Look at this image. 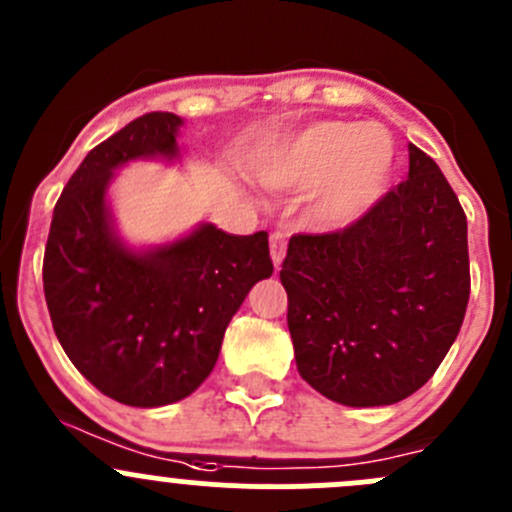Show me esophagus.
I'll return each mask as SVG.
<instances>
[{
  "mask_svg": "<svg viewBox=\"0 0 512 512\" xmlns=\"http://www.w3.org/2000/svg\"><path fill=\"white\" fill-rule=\"evenodd\" d=\"M285 252H287V232L275 230L270 235V255H272V262H275V267L282 265V260H285Z\"/></svg>",
  "mask_w": 512,
  "mask_h": 512,
  "instance_id": "1",
  "label": "esophagus"
}]
</instances>
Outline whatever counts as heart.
<instances>
[{"mask_svg":"<svg viewBox=\"0 0 512 512\" xmlns=\"http://www.w3.org/2000/svg\"><path fill=\"white\" fill-rule=\"evenodd\" d=\"M394 141L381 126L319 121L270 153L257 175L270 188L314 190V218L349 225L389 188Z\"/></svg>","mask_w":512,"mask_h":512,"instance_id":"1","label":"heart"}]
</instances>
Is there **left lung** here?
I'll return each instance as SVG.
<instances>
[{"label": "left lung", "mask_w": 512, "mask_h": 512, "mask_svg": "<svg viewBox=\"0 0 512 512\" xmlns=\"http://www.w3.org/2000/svg\"><path fill=\"white\" fill-rule=\"evenodd\" d=\"M280 280L302 379L344 406L421 389L471 297L468 223L436 160L409 146V178L337 232L289 237Z\"/></svg>", "instance_id": "8db88e82"}]
</instances>
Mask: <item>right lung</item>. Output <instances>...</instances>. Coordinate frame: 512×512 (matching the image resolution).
Wrapping results in <instances>:
<instances>
[{
    "instance_id": "add662e5",
    "label": "right lung",
    "mask_w": 512,
    "mask_h": 512,
    "mask_svg": "<svg viewBox=\"0 0 512 512\" xmlns=\"http://www.w3.org/2000/svg\"><path fill=\"white\" fill-rule=\"evenodd\" d=\"M180 123L175 113L153 111L98 143L56 200L41 270L71 364L108 399L141 409L185 399L208 379L232 314L275 270L265 230L227 235L203 225L143 255L113 237V168L173 158Z\"/></svg>"
}]
</instances>
